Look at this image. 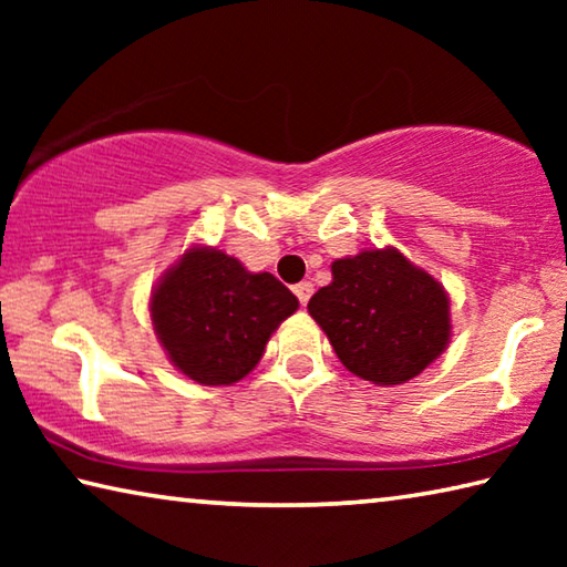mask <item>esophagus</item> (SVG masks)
<instances>
[{
  "instance_id": "34e87169",
  "label": "esophagus",
  "mask_w": 567,
  "mask_h": 567,
  "mask_svg": "<svg viewBox=\"0 0 567 567\" xmlns=\"http://www.w3.org/2000/svg\"><path fill=\"white\" fill-rule=\"evenodd\" d=\"M292 292L297 295V300H300V305H307V300H310V297H312V282H307V280L297 282L292 287Z\"/></svg>"
}]
</instances>
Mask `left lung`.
Here are the masks:
<instances>
[{
    "label": "left lung",
    "instance_id": "1",
    "mask_svg": "<svg viewBox=\"0 0 567 567\" xmlns=\"http://www.w3.org/2000/svg\"><path fill=\"white\" fill-rule=\"evenodd\" d=\"M307 310L344 368L375 385L420 375L450 342L447 292L395 247L334 260Z\"/></svg>",
    "mask_w": 567,
    "mask_h": 567
}]
</instances>
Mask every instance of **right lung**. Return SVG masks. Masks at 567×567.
I'll return each instance as SVG.
<instances>
[{
  "label": "right lung",
  "mask_w": 567,
  "mask_h": 567,
  "mask_svg": "<svg viewBox=\"0 0 567 567\" xmlns=\"http://www.w3.org/2000/svg\"><path fill=\"white\" fill-rule=\"evenodd\" d=\"M297 305L275 275L247 272L215 247H192L155 287L150 312L182 375L199 385H233L260 362L270 334Z\"/></svg>",
  "instance_id": "obj_1"
}]
</instances>
